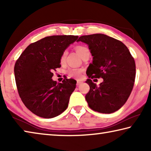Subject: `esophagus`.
I'll return each instance as SVG.
<instances>
[{"label":"esophagus","mask_w":151,"mask_h":151,"mask_svg":"<svg viewBox=\"0 0 151 151\" xmlns=\"http://www.w3.org/2000/svg\"><path fill=\"white\" fill-rule=\"evenodd\" d=\"M81 84H82V82H81V81H78L77 82H76V85H77V86L80 85Z\"/></svg>","instance_id":"1"}]
</instances>
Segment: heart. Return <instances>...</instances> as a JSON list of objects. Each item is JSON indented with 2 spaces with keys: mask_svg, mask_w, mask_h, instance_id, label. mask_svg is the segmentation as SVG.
<instances>
[{
  "mask_svg": "<svg viewBox=\"0 0 151 151\" xmlns=\"http://www.w3.org/2000/svg\"><path fill=\"white\" fill-rule=\"evenodd\" d=\"M76 50L82 58L85 57L86 55H91L90 50L87 47H85V46L83 45L76 46ZM66 54H67V52H66V50H64L62 54H61L60 57V61L61 63H63L65 61ZM83 69H81V68H69L67 70V74L70 77L79 79L82 77V73H83Z\"/></svg>",
  "mask_w": 151,
  "mask_h": 151,
  "instance_id": "obj_1",
  "label": "heart"
}]
</instances>
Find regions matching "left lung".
<instances>
[{
  "instance_id": "obj_1",
  "label": "left lung",
  "mask_w": 151,
  "mask_h": 151,
  "mask_svg": "<svg viewBox=\"0 0 151 151\" xmlns=\"http://www.w3.org/2000/svg\"><path fill=\"white\" fill-rule=\"evenodd\" d=\"M77 41L86 43L93 57L86 70L90 90L85 99L90 108L110 114L124 105L133 88L136 65L128 48L119 40L103 34L81 36ZM102 78L97 87L91 79Z\"/></svg>"
}]
</instances>
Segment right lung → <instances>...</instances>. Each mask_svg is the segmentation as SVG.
I'll return each mask as SVG.
<instances>
[{"label": "right lung", "mask_w": 151, "mask_h": 151, "mask_svg": "<svg viewBox=\"0 0 151 151\" xmlns=\"http://www.w3.org/2000/svg\"><path fill=\"white\" fill-rule=\"evenodd\" d=\"M78 36L54 35L29 45L16 61L14 72L18 93L27 108L36 115L51 119L67 109L76 88L75 80L62 83L52 80V71L60 68V57Z\"/></svg>", "instance_id": "1"}]
</instances>
